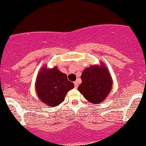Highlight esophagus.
<instances>
[{
    "instance_id": "obj_1",
    "label": "esophagus",
    "mask_w": 146,
    "mask_h": 146,
    "mask_svg": "<svg viewBox=\"0 0 146 146\" xmlns=\"http://www.w3.org/2000/svg\"><path fill=\"white\" fill-rule=\"evenodd\" d=\"M74 87H75V88H77V87H78V85H79V82H78V81H75V82H74Z\"/></svg>"
}]
</instances>
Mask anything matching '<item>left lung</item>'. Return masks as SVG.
Listing matches in <instances>:
<instances>
[{"mask_svg":"<svg viewBox=\"0 0 146 146\" xmlns=\"http://www.w3.org/2000/svg\"><path fill=\"white\" fill-rule=\"evenodd\" d=\"M81 79L79 91L92 104L102 103L111 90V77L104 65L92 66L85 69Z\"/></svg>","mask_w":146,"mask_h":146,"instance_id":"1","label":"left lung"}]
</instances>
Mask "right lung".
Instances as JSON below:
<instances>
[{
	"mask_svg": "<svg viewBox=\"0 0 146 146\" xmlns=\"http://www.w3.org/2000/svg\"><path fill=\"white\" fill-rule=\"evenodd\" d=\"M74 87V83L68 80L66 74L56 67L52 69H46L45 67L42 69L35 83L40 100L50 106H56L63 102L67 92Z\"/></svg>",
	"mask_w": 146,
	"mask_h": 146,
	"instance_id": "add662e5",
	"label": "right lung"
}]
</instances>
